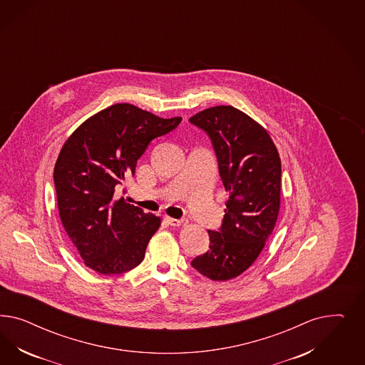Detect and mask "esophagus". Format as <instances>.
Here are the masks:
<instances>
[{
  "label": "esophagus",
  "mask_w": 365,
  "mask_h": 365,
  "mask_svg": "<svg viewBox=\"0 0 365 365\" xmlns=\"http://www.w3.org/2000/svg\"><path fill=\"white\" fill-rule=\"evenodd\" d=\"M165 220H166L167 223H168L170 226H173V227H179V226L182 225L180 220H175V218H171V217H165Z\"/></svg>",
  "instance_id": "esophagus-1"
}]
</instances>
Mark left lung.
Masks as SVG:
<instances>
[{
	"label": "left lung",
	"instance_id": "8db88e82",
	"mask_svg": "<svg viewBox=\"0 0 365 365\" xmlns=\"http://www.w3.org/2000/svg\"><path fill=\"white\" fill-rule=\"evenodd\" d=\"M190 123L209 135L230 192L220 230H209V250L191 266L212 281H227L253 265L276 226L281 159L265 128L232 106L200 110Z\"/></svg>",
	"mask_w": 365,
	"mask_h": 365
}]
</instances>
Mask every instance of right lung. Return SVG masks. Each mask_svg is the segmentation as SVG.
Returning a JSON list of instances; mask_svg holds the SVG:
<instances>
[{
  "label": "right lung",
  "mask_w": 365,
  "mask_h": 365,
  "mask_svg": "<svg viewBox=\"0 0 365 365\" xmlns=\"http://www.w3.org/2000/svg\"><path fill=\"white\" fill-rule=\"evenodd\" d=\"M182 118L162 119L133 104H113L83 123L55 165L60 220L84 264L100 274H120L143 261L160 218L115 199L155 138Z\"/></svg>",
  "instance_id": "right-lung-1"
}]
</instances>
